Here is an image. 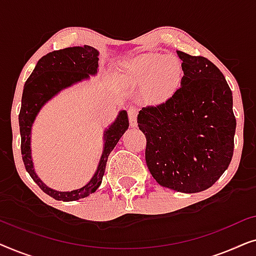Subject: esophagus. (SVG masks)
I'll list each match as a JSON object with an SVG mask.
<instances>
[{"label":"esophagus","mask_w":256,"mask_h":256,"mask_svg":"<svg viewBox=\"0 0 256 256\" xmlns=\"http://www.w3.org/2000/svg\"><path fill=\"white\" fill-rule=\"evenodd\" d=\"M138 110L136 107L128 108L129 124H130L132 127H136V124H138Z\"/></svg>","instance_id":"34e87169"}]
</instances>
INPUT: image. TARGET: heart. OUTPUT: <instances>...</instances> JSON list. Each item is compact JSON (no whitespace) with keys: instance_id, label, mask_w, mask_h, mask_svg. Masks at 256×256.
Wrapping results in <instances>:
<instances>
[{"instance_id":"obj_1","label":"heart","mask_w":256,"mask_h":256,"mask_svg":"<svg viewBox=\"0 0 256 256\" xmlns=\"http://www.w3.org/2000/svg\"><path fill=\"white\" fill-rule=\"evenodd\" d=\"M124 76L134 84H146L154 100H166L176 92L183 79V64L174 56L144 54L124 62Z\"/></svg>"}]
</instances>
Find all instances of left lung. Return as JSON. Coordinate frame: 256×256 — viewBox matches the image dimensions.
<instances>
[{"label": "left lung", "mask_w": 256, "mask_h": 256, "mask_svg": "<svg viewBox=\"0 0 256 256\" xmlns=\"http://www.w3.org/2000/svg\"><path fill=\"white\" fill-rule=\"evenodd\" d=\"M184 76L166 102L140 110L146 166L157 183L183 194L211 188L228 168L236 121L220 70L202 56L177 51Z\"/></svg>", "instance_id": "obj_1"}]
</instances>
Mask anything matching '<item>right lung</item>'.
I'll list each match as a JSON object with an SVG mask.
<instances>
[{"label":"right lung","instance_id":"add662e5","mask_svg":"<svg viewBox=\"0 0 256 256\" xmlns=\"http://www.w3.org/2000/svg\"><path fill=\"white\" fill-rule=\"evenodd\" d=\"M98 56V50L88 45L52 51L38 60L36 68L24 84L22 106L18 115L22 158L26 171L38 186L57 200H78L96 192L102 182L108 156L129 127L127 112L121 110L116 120L104 130V152L96 174L85 186L78 190L66 192L54 190L46 186L34 172V162L31 158V127L34 118L40 113V108L62 90L68 88L82 80L88 79L90 76L96 74L99 66Z\"/></svg>","mask_w":256,"mask_h":256}]
</instances>
